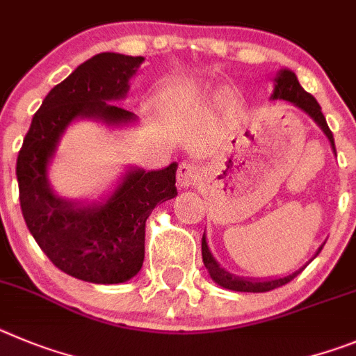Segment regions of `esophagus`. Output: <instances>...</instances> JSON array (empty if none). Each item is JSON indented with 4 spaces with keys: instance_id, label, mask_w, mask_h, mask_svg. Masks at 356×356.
Returning <instances> with one entry per match:
<instances>
[{
    "instance_id": "esophagus-1",
    "label": "esophagus",
    "mask_w": 356,
    "mask_h": 356,
    "mask_svg": "<svg viewBox=\"0 0 356 356\" xmlns=\"http://www.w3.org/2000/svg\"><path fill=\"white\" fill-rule=\"evenodd\" d=\"M202 174L200 168L190 161H184L177 168V184L179 188H193L198 184Z\"/></svg>"
}]
</instances>
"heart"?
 I'll list each match as a JSON object with an SVG mask.
<instances>
[{"label":"heart","instance_id":"1","mask_svg":"<svg viewBox=\"0 0 356 356\" xmlns=\"http://www.w3.org/2000/svg\"><path fill=\"white\" fill-rule=\"evenodd\" d=\"M174 94H175V86H168V88H166V90L163 92V99L174 97Z\"/></svg>","mask_w":356,"mask_h":356}]
</instances>
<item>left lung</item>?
<instances>
[{"instance_id": "obj_1", "label": "left lung", "mask_w": 356, "mask_h": 356, "mask_svg": "<svg viewBox=\"0 0 356 356\" xmlns=\"http://www.w3.org/2000/svg\"><path fill=\"white\" fill-rule=\"evenodd\" d=\"M271 101H287L291 102L293 106L300 108L303 113L309 115L314 122L318 124L319 129L325 133V136L328 138L330 147L334 150L335 154V142H334V134L330 131L328 124H326V118L323 115L321 106L319 102L309 94V92L303 90V86L298 81L296 74H294L291 69H280L277 72V76L273 78V94L270 95ZM325 243L316 250V254L309 259L303 266H300L298 270H294L293 273L280 275V277H268V278H245L238 277V275L230 273L223 268L220 262L214 259V255L211 254L209 245H207L206 238V230H204V236H202V261H204V266H206L207 273L213 278V282H216L218 286L223 287V289L230 291H239V293H266V291H271L275 287H280L287 282L293 280L298 273H302L305 270V266L309 264L312 259L318 257V254L323 250Z\"/></svg>"}]
</instances>
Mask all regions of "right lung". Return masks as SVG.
<instances>
[{
    "label": "right lung",
    "mask_w": 356,
    "mask_h": 356,
    "mask_svg": "<svg viewBox=\"0 0 356 356\" xmlns=\"http://www.w3.org/2000/svg\"><path fill=\"white\" fill-rule=\"evenodd\" d=\"M143 56L99 53L51 88L33 115L17 156L19 200L28 229L58 270L92 284H122L142 270L145 222L161 202L177 197V163L161 170L127 165L97 198L72 200L54 191L49 168L62 136L78 120L124 129L138 117L124 101Z\"/></svg>",
    "instance_id": "add662e5"
}]
</instances>
